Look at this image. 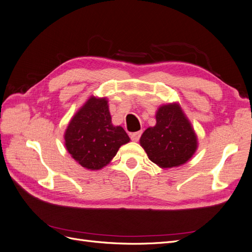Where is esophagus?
Segmentation results:
<instances>
[{
  "instance_id": "esophagus-1",
  "label": "esophagus",
  "mask_w": 252,
  "mask_h": 252,
  "mask_svg": "<svg viewBox=\"0 0 252 252\" xmlns=\"http://www.w3.org/2000/svg\"><path fill=\"white\" fill-rule=\"evenodd\" d=\"M142 132L141 131H138V132H133L130 134V138L133 142H138L140 140V136H141Z\"/></svg>"
}]
</instances>
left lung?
I'll return each instance as SVG.
<instances>
[{
  "label": "left lung",
  "instance_id": "obj_1",
  "mask_svg": "<svg viewBox=\"0 0 252 252\" xmlns=\"http://www.w3.org/2000/svg\"><path fill=\"white\" fill-rule=\"evenodd\" d=\"M157 123L148 127L140 139L151 162L163 169L187 163L197 149V136L179 103L159 106Z\"/></svg>",
  "mask_w": 252,
  "mask_h": 252
}]
</instances>
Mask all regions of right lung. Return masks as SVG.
Listing matches in <instances>:
<instances>
[{
  "mask_svg": "<svg viewBox=\"0 0 252 252\" xmlns=\"http://www.w3.org/2000/svg\"><path fill=\"white\" fill-rule=\"evenodd\" d=\"M65 147L72 158L88 170H100L130 139L111 122L106 97L91 95L75 112L65 133Z\"/></svg>",
  "mask_w": 252,
  "mask_h": 252,
  "instance_id": "obj_1",
  "label": "right lung"
}]
</instances>
